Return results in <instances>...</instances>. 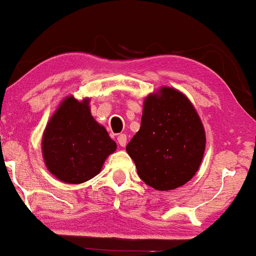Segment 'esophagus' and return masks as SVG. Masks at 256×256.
Listing matches in <instances>:
<instances>
[{
  "mask_svg": "<svg viewBox=\"0 0 256 256\" xmlns=\"http://www.w3.org/2000/svg\"><path fill=\"white\" fill-rule=\"evenodd\" d=\"M118 142L121 146H124L126 143H127V136L124 134H120L118 136Z\"/></svg>",
  "mask_w": 256,
  "mask_h": 256,
  "instance_id": "1",
  "label": "esophagus"
}]
</instances>
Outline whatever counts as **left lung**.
Returning <instances> with one entry per match:
<instances>
[{"label": "left lung", "instance_id": "8db88e82", "mask_svg": "<svg viewBox=\"0 0 256 256\" xmlns=\"http://www.w3.org/2000/svg\"><path fill=\"white\" fill-rule=\"evenodd\" d=\"M200 118L184 94L169 87L144 101L140 130L126 150L138 174L156 190H174L194 176L205 150Z\"/></svg>", "mask_w": 256, "mask_h": 256}]
</instances>
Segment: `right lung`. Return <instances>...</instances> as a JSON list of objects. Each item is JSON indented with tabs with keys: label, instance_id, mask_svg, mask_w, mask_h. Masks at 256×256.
Segmentation results:
<instances>
[{
	"label": "right lung",
	"instance_id": "1",
	"mask_svg": "<svg viewBox=\"0 0 256 256\" xmlns=\"http://www.w3.org/2000/svg\"><path fill=\"white\" fill-rule=\"evenodd\" d=\"M43 156L48 169L58 180L80 184L100 172L116 143L94 120L88 99L73 96L62 101L51 118L43 136Z\"/></svg>",
	"mask_w": 256,
	"mask_h": 256
}]
</instances>
